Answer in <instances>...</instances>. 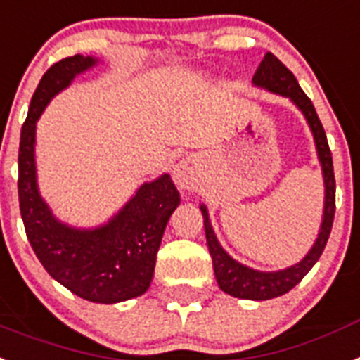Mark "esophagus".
Masks as SVG:
<instances>
[{"label": "esophagus", "mask_w": 360, "mask_h": 360, "mask_svg": "<svg viewBox=\"0 0 360 360\" xmlns=\"http://www.w3.org/2000/svg\"><path fill=\"white\" fill-rule=\"evenodd\" d=\"M174 181L183 190L195 188V183H198V162L194 159H190V157L177 162L174 168Z\"/></svg>", "instance_id": "34e87169"}]
</instances>
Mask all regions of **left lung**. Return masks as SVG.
<instances>
[{"label": "left lung", "mask_w": 360, "mask_h": 360, "mask_svg": "<svg viewBox=\"0 0 360 360\" xmlns=\"http://www.w3.org/2000/svg\"><path fill=\"white\" fill-rule=\"evenodd\" d=\"M252 84L256 87H262L265 91H271L274 95H282L297 105L302 111L304 119L309 124L311 134L315 139L316 155H319L320 166H322V177H324V212H322V223H320L319 236L315 243L309 249L304 258L298 264L291 265L282 271H256L252 267L240 264L236 259L229 256L221 243L217 241L214 234L212 223L208 217V210L205 205H201L205 221V234H207V245L212 256L214 274H216L217 285L225 291L226 295L236 298H245V300H271V298L282 297L291 291L302 278L311 271V267L319 262L326 243H328L331 225H333L335 216V175H333V159L328 146V137L322 128L319 115L315 111L313 102L307 98V95L302 91L298 86L297 78L283 65L273 53H267L256 69Z\"/></svg>", "instance_id": "left-lung-1"}]
</instances>
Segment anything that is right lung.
<instances>
[{
	"instance_id": "add662e5",
	"label": "right lung",
	"mask_w": 360,
	"mask_h": 360,
	"mask_svg": "<svg viewBox=\"0 0 360 360\" xmlns=\"http://www.w3.org/2000/svg\"><path fill=\"white\" fill-rule=\"evenodd\" d=\"M98 58L75 54L47 69L29 105L18 153V195L21 219L32 250L45 271L84 300L117 304L148 291L166 223L181 198L170 175L143 183L108 223L78 229L60 221L38 188L36 122L54 96Z\"/></svg>"
}]
</instances>
